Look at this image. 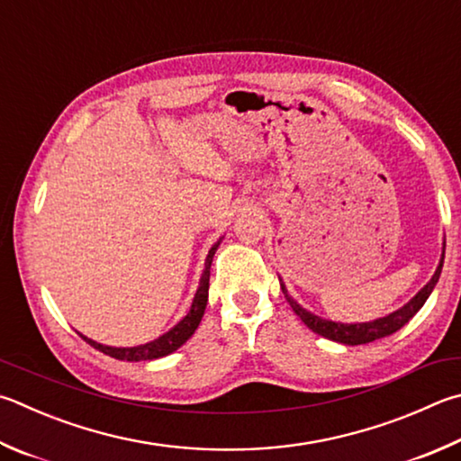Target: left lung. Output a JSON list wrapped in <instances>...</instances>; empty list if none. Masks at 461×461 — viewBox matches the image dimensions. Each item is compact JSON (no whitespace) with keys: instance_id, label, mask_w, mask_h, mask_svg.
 Here are the masks:
<instances>
[{"instance_id":"left-lung-1","label":"left lung","mask_w":461,"mask_h":461,"mask_svg":"<svg viewBox=\"0 0 461 461\" xmlns=\"http://www.w3.org/2000/svg\"><path fill=\"white\" fill-rule=\"evenodd\" d=\"M441 267H443V254L439 259V266L435 274L431 276V280L425 284V286L417 292V294L409 300L405 306H401L399 311L391 312L383 318H376L373 322H355V324H345V322H332V321H326V318L316 316L312 312H308L306 308L300 306L294 298L288 294V290L284 284L280 282L284 296H286L288 304L292 306V311H294L300 321H303L308 329L312 332L321 334L324 339H330L334 342H342V345H366V342H373L376 339H383V337H389V334L397 332L401 326H405L411 318L420 312V308L425 304V300L429 298V294L435 288V284L439 280V274H441Z\"/></svg>"}]
</instances>
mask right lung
Instances as JSON below:
<instances>
[{
    "label": "right lung",
    "instance_id": "1",
    "mask_svg": "<svg viewBox=\"0 0 461 461\" xmlns=\"http://www.w3.org/2000/svg\"><path fill=\"white\" fill-rule=\"evenodd\" d=\"M220 241H217V244L209 249V254L205 258V270L202 274V280H199V288L195 292L194 304H191L187 316L175 324L169 332H165L163 337H158L155 340L147 342V345H139V347H106V345H100V342L85 337V334H80V337L85 339L90 347L100 350V353H104L113 358H119V361L139 363V361H153V358H161V357L171 355L173 350H177L181 345H185V342L191 339V334L197 330L199 322H202L205 306H207L209 267H212L215 249L220 248Z\"/></svg>",
    "mask_w": 461,
    "mask_h": 461
}]
</instances>
